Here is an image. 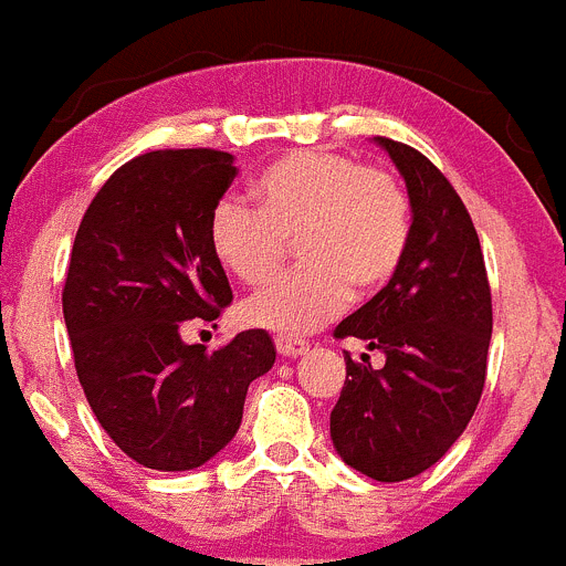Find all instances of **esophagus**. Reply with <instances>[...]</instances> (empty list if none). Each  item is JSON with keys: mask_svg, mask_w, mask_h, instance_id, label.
<instances>
[{"mask_svg": "<svg viewBox=\"0 0 566 566\" xmlns=\"http://www.w3.org/2000/svg\"><path fill=\"white\" fill-rule=\"evenodd\" d=\"M276 352L282 357H301L307 355L310 346L304 340H293V337H276Z\"/></svg>", "mask_w": 566, "mask_h": 566, "instance_id": "esophagus-1", "label": "esophagus"}]
</instances>
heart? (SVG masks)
I'll use <instances>...</instances> for the list:
<instances>
[{
    "label": "heart",
    "instance_id": "1",
    "mask_svg": "<svg viewBox=\"0 0 566 566\" xmlns=\"http://www.w3.org/2000/svg\"><path fill=\"white\" fill-rule=\"evenodd\" d=\"M256 206L223 198L209 220L220 265L245 284L265 282L295 242L307 262L242 301L240 321L253 329L301 337L335 318L360 293L385 287L410 245V206L402 187L357 158L332 150H295L253 184Z\"/></svg>",
    "mask_w": 566,
    "mask_h": 566
}]
</instances>
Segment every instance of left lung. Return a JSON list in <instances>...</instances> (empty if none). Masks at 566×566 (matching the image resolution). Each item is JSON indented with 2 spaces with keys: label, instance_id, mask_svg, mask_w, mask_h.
I'll return each mask as SVG.
<instances>
[{
  "label": "left lung",
  "instance_id": "1",
  "mask_svg": "<svg viewBox=\"0 0 566 566\" xmlns=\"http://www.w3.org/2000/svg\"><path fill=\"white\" fill-rule=\"evenodd\" d=\"M408 187L410 245L396 276L337 324L366 340L382 368L346 355L332 408L337 455L357 472L399 483L430 469L467 430L485 382L491 290L467 206L436 164L402 142L374 136Z\"/></svg>",
  "mask_w": 566,
  "mask_h": 566
}]
</instances>
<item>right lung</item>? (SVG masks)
<instances>
[{
  "mask_svg": "<svg viewBox=\"0 0 566 566\" xmlns=\"http://www.w3.org/2000/svg\"><path fill=\"white\" fill-rule=\"evenodd\" d=\"M237 176L223 150H153L94 195L72 245L63 321L77 379L114 443L156 472L203 467L237 436L248 385L276 363L265 329L206 352L187 321H214L231 287L209 245Z\"/></svg>",
  "mask_w": 566,
  "mask_h": 566,
  "instance_id": "1",
  "label": "right lung"
}]
</instances>
